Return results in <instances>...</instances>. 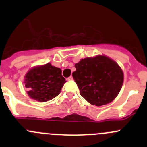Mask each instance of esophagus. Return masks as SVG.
<instances>
[{"label": "esophagus", "mask_w": 147, "mask_h": 147, "mask_svg": "<svg viewBox=\"0 0 147 147\" xmlns=\"http://www.w3.org/2000/svg\"><path fill=\"white\" fill-rule=\"evenodd\" d=\"M66 80H67V81H71V80H73V77L72 76H69V77H67V79H66Z\"/></svg>", "instance_id": "1"}]
</instances>
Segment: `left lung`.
Segmentation results:
<instances>
[{
    "label": "left lung",
    "mask_w": 147,
    "mask_h": 147,
    "mask_svg": "<svg viewBox=\"0 0 147 147\" xmlns=\"http://www.w3.org/2000/svg\"><path fill=\"white\" fill-rule=\"evenodd\" d=\"M72 76L80 95L91 105L111 102L120 92L124 75L119 65L105 56L85 58L75 65Z\"/></svg>",
    "instance_id": "left-lung-1"
}]
</instances>
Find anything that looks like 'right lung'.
Here are the masks:
<instances>
[{
  "mask_svg": "<svg viewBox=\"0 0 147 147\" xmlns=\"http://www.w3.org/2000/svg\"><path fill=\"white\" fill-rule=\"evenodd\" d=\"M66 82L60 68L50 63L30 70L25 76V86L30 98L44 102L57 96Z\"/></svg>",
  "mask_w": 147,
  "mask_h": 147,
  "instance_id": "right-lung-1",
  "label": "right lung"
}]
</instances>
